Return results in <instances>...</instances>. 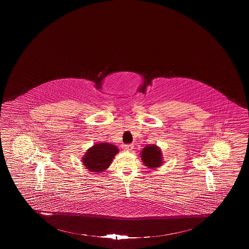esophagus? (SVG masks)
I'll list each match as a JSON object with an SVG mask.
<instances>
[{"mask_svg":"<svg viewBox=\"0 0 249 249\" xmlns=\"http://www.w3.org/2000/svg\"><path fill=\"white\" fill-rule=\"evenodd\" d=\"M124 148H125L126 150H133V149H134V144H126V145L124 146Z\"/></svg>","mask_w":249,"mask_h":249,"instance_id":"1","label":"esophagus"}]
</instances>
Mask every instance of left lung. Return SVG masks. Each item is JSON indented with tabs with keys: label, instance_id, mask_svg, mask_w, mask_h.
<instances>
[{
	"label": "left lung",
	"instance_id": "left-lung-1",
	"mask_svg": "<svg viewBox=\"0 0 249 249\" xmlns=\"http://www.w3.org/2000/svg\"><path fill=\"white\" fill-rule=\"evenodd\" d=\"M141 157L144 165L151 169L160 167L163 163L161 151L156 145L144 147L141 152Z\"/></svg>",
	"mask_w": 249,
	"mask_h": 249
}]
</instances>
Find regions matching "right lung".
<instances>
[{
    "instance_id": "add662e5",
    "label": "right lung",
    "mask_w": 249,
    "mask_h": 249,
    "mask_svg": "<svg viewBox=\"0 0 249 249\" xmlns=\"http://www.w3.org/2000/svg\"><path fill=\"white\" fill-rule=\"evenodd\" d=\"M119 152L118 147L109 143H98L86 152L82 163L93 173H102L110 166L114 155Z\"/></svg>"
}]
</instances>
